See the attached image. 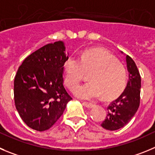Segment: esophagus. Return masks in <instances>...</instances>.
<instances>
[{
	"instance_id": "obj_1",
	"label": "esophagus",
	"mask_w": 155,
	"mask_h": 155,
	"mask_svg": "<svg viewBox=\"0 0 155 155\" xmlns=\"http://www.w3.org/2000/svg\"><path fill=\"white\" fill-rule=\"evenodd\" d=\"M82 105H84V106L87 107L88 108H93L94 106H95V105H94V104L88 103V102H83V103H82Z\"/></svg>"
}]
</instances>
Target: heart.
Masks as SVG:
<instances>
[{
    "label": "heart",
    "mask_w": 155,
    "mask_h": 155,
    "mask_svg": "<svg viewBox=\"0 0 155 155\" xmlns=\"http://www.w3.org/2000/svg\"><path fill=\"white\" fill-rule=\"evenodd\" d=\"M64 82L71 91L80 84L85 73L90 82L76 90L77 97L92 100L103 95L105 99L116 97L126 86L127 72L122 64L111 53L102 49H92L82 53L79 58L70 56L63 64Z\"/></svg>",
    "instance_id": "b5f03b06"
}]
</instances>
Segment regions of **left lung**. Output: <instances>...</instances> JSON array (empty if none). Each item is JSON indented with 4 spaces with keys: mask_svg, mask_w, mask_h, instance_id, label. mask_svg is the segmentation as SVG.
<instances>
[{
    "mask_svg": "<svg viewBox=\"0 0 155 155\" xmlns=\"http://www.w3.org/2000/svg\"><path fill=\"white\" fill-rule=\"evenodd\" d=\"M125 60L129 73L128 81L123 92L107 108L108 115L101 125L106 130L115 131L126 125L139 107L141 76L134 60L128 55Z\"/></svg>",
    "mask_w": 155,
    "mask_h": 155,
    "instance_id": "left-lung-1",
    "label": "left lung"
}]
</instances>
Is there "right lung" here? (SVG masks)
I'll list each match as a JSON object with an SVG mask.
<instances>
[{
  "label": "right lung",
  "mask_w": 155,
  "mask_h": 155,
  "mask_svg": "<svg viewBox=\"0 0 155 155\" xmlns=\"http://www.w3.org/2000/svg\"><path fill=\"white\" fill-rule=\"evenodd\" d=\"M63 41L45 45L27 56L14 79V102L30 128L43 131L60 118L72 99L63 86V64L68 58Z\"/></svg>",
  "instance_id": "obj_1"
}]
</instances>
